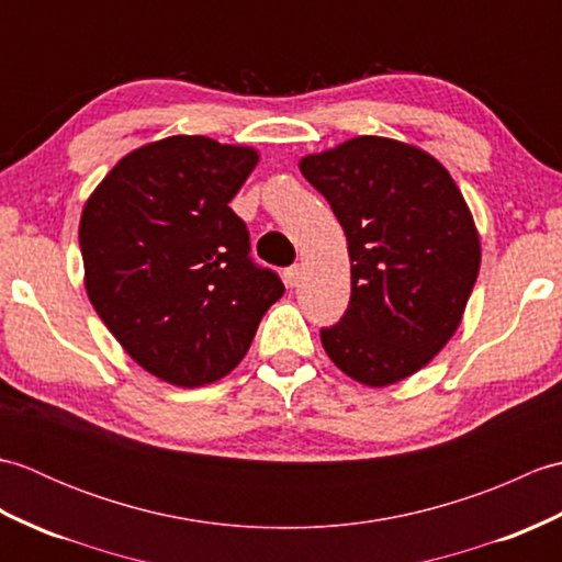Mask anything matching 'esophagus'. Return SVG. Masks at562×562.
<instances>
[{
	"label": "esophagus",
	"mask_w": 562,
	"mask_h": 562,
	"mask_svg": "<svg viewBox=\"0 0 562 562\" xmlns=\"http://www.w3.org/2000/svg\"><path fill=\"white\" fill-rule=\"evenodd\" d=\"M300 274H302V268H300V266L288 268V270H284V284H288L290 290L296 288V284H300Z\"/></svg>",
	"instance_id": "esophagus-1"
}]
</instances>
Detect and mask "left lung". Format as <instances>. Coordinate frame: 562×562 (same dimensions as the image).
Listing matches in <instances>:
<instances>
[{"label":"left lung","mask_w":562,"mask_h":562,"mask_svg":"<svg viewBox=\"0 0 562 562\" xmlns=\"http://www.w3.org/2000/svg\"><path fill=\"white\" fill-rule=\"evenodd\" d=\"M336 214L352 294L321 330L340 372L364 386L415 374L457 333L481 268V238L459 186L432 154L362 135L300 161Z\"/></svg>","instance_id":"8db88e82"}]
</instances>
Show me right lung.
I'll list each match as a JSON object with an SVG mask.
<instances>
[{
    "label": "right lung",
    "instance_id": "add662e5",
    "mask_svg": "<svg viewBox=\"0 0 562 562\" xmlns=\"http://www.w3.org/2000/svg\"><path fill=\"white\" fill-rule=\"evenodd\" d=\"M256 164L254 147L173 135L130 151L83 205L89 300L125 352L169 384L229 374L284 294L278 274L250 260L248 229L229 207Z\"/></svg>",
    "mask_w": 562,
    "mask_h": 562
}]
</instances>
